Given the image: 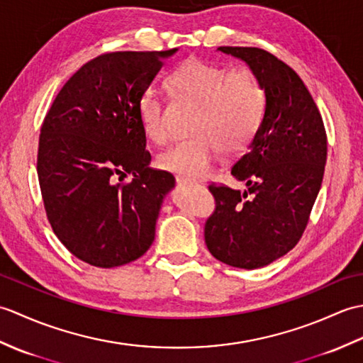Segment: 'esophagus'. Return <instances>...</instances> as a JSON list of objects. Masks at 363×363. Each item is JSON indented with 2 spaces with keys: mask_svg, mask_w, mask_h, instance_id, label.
Masks as SVG:
<instances>
[{
  "mask_svg": "<svg viewBox=\"0 0 363 363\" xmlns=\"http://www.w3.org/2000/svg\"><path fill=\"white\" fill-rule=\"evenodd\" d=\"M176 182L177 186H194L195 181L189 179V177H184V176H176Z\"/></svg>",
  "mask_w": 363,
  "mask_h": 363,
  "instance_id": "34e87169",
  "label": "esophagus"
}]
</instances>
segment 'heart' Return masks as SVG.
Returning <instances> with one entry per match:
<instances>
[{
  "label": "heart",
  "instance_id": "heart-1",
  "mask_svg": "<svg viewBox=\"0 0 363 363\" xmlns=\"http://www.w3.org/2000/svg\"><path fill=\"white\" fill-rule=\"evenodd\" d=\"M179 94L201 104L195 123L196 135L174 142L162 151L157 164L165 172L201 177L225 150L243 151L257 133L265 112V94L256 76L246 67L229 70L225 65L189 59L169 76ZM142 125L151 140L168 138L164 104L156 89H146L138 103Z\"/></svg>",
  "mask_w": 363,
  "mask_h": 363
}]
</instances>
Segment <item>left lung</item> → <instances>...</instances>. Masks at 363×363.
Returning <instances> with one entry per match:
<instances>
[{"label": "left lung", "mask_w": 363, "mask_h": 363, "mask_svg": "<svg viewBox=\"0 0 363 363\" xmlns=\"http://www.w3.org/2000/svg\"><path fill=\"white\" fill-rule=\"evenodd\" d=\"M248 64L265 91V113L230 174L245 191L211 184L215 212L204 238L215 259L254 269L282 257L303 237L325 174L328 137L321 113L296 72L272 52L220 46Z\"/></svg>", "instance_id": "left-lung-1"}]
</instances>
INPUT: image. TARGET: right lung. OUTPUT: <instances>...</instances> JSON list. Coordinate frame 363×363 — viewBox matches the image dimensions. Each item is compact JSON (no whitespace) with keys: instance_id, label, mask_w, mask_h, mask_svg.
<instances>
[{"instance_id":"obj_1","label":"right lung","mask_w":363,"mask_h":363,"mask_svg":"<svg viewBox=\"0 0 363 363\" xmlns=\"http://www.w3.org/2000/svg\"><path fill=\"white\" fill-rule=\"evenodd\" d=\"M168 51L106 52L60 89L43 120L37 174L50 225L89 265H126L150 250L174 177L150 168L138 103ZM133 174V181L121 183Z\"/></svg>"}]
</instances>
